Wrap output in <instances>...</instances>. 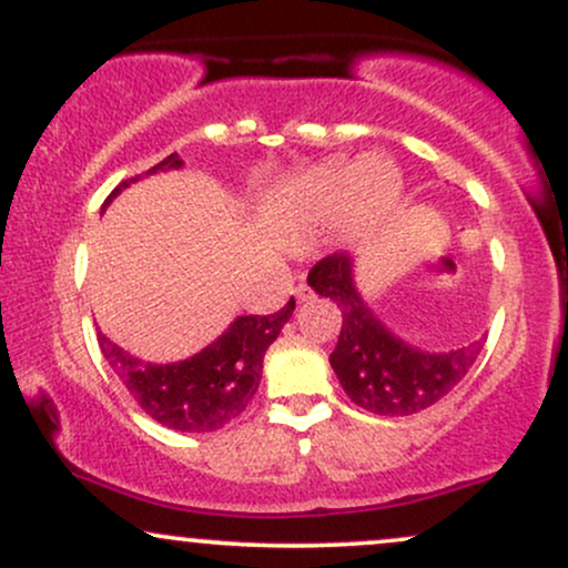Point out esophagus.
Wrapping results in <instances>:
<instances>
[{"label":"esophagus","instance_id":"34e87169","mask_svg":"<svg viewBox=\"0 0 568 568\" xmlns=\"http://www.w3.org/2000/svg\"><path fill=\"white\" fill-rule=\"evenodd\" d=\"M293 293H296V298H298V302H310V298H312V291L306 288L304 283H298V285H296V291H293Z\"/></svg>","mask_w":568,"mask_h":568}]
</instances>
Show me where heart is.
<instances>
[{"label":"heart","instance_id":"heart-1","mask_svg":"<svg viewBox=\"0 0 568 568\" xmlns=\"http://www.w3.org/2000/svg\"><path fill=\"white\" fill-rule=\"evenodd\" d=\"M400 194V175L387 160L363 158L349 162H328L315 168L304 181V197L321 211H344L349 224L361 226L376 221L395 205Z\"/></svg>","mask_w":568,"mask_h":568}]
</instances>
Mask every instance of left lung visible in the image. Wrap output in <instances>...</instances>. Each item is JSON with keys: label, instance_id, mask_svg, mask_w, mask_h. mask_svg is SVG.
Returning a JSON list of instances; mask_svg holds the SVG:
<instances>
[{"label": "left lung", "instance_id": "8db88e82", "mask_svg": "<svg viewBox=\"0 0 568 568\" xmlns=\"http://www.w3.org/2000/svg\"><path fill=\"white\" fill-rule=\"evenodd\" d=\"M310 288L342 310L331 368L355 406L379 416L419 414L448 395L473 368L484 338L448 352H427L387 328L363 302L349 253L325 256L310 270Z\"/></svg>", "mask_w": 568, "mask_h": 568}]
</instances>
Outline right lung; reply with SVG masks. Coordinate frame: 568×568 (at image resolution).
<instances>
[{
    "instance_id": "1",
    "label": "right lung",
    "mask_w": 568,
    "mask_h": 568,
    "mask_svg": "<svg viewBox=\"0 0 568 568\" xmlns=\"http://www.w3.org/2000/svg\"><path fill=\"white\" fill-rule=\"evenodd\" d=\"M181 165L184 160L173 152L171 158L149 168L146 175L179 171ZM139 179L141 175L122 181L103 202V207ZM293 310L296 302L291 296V302L275 315L234 317L230 328L213 338L205 349L175 363H146L116 347L103 334H98V344L116 379L125 384L133 400L154 422L175 433H213L237 419L253 400L262 382L266 349L280 336Z\"/></svg>"
}]
</instances>
